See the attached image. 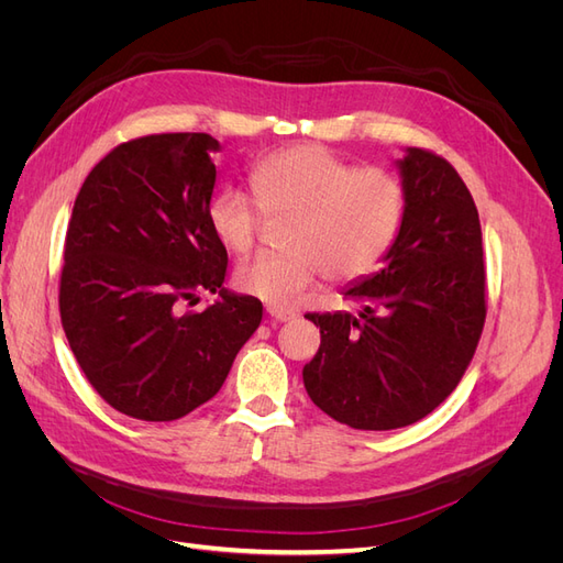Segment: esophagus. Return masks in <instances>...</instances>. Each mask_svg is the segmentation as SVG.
<instances>
[{
    "label": "esophagus",
    "instance_id": "obj_1",
    "mask_svg": "<svg viewBox=\"0 0 563 563\" xmlns=\"http://www.w3.org/2000/svg\"><path fill=\"white\" fill-rule=\"evenodd\" d=\"M267 314L272 321H291L296 314L286 312V310H277V308H267Z\"/></svg>",
    "mask_w": 563,
    "mask_h": 563
}]
</instances>
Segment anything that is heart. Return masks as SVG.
I'll use <instances>...</instances> for the list:
<instances>
[{
	"instance_id": "obj_1",
	"label": "heart",
	"mask_w": 563,
	"mask_h": 563,
	"mask_svg": "<svg viewBox=\"0 0 563 563\" xmlns=\"http://www.w3.org/2000/svg\"><path fill=\"white\" fill-rule=\"evenodd\" d=\"M251 195L218 192L207 209L216 240L234 255L261 242L267 220H286V251L258 255L234 272V286L272 308H291L323 275L335 284L371 277L395 249L406 218V187L397 174L302 143L251 166Z\"/></svg>"
}]
</instances>
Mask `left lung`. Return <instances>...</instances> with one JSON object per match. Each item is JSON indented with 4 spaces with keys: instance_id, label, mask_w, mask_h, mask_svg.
<instances>
[{
    "instance_id": "1",
    "label": "left lung",
    "mask_w": 563,
    "mask_h": 563,
    "mask_svg": "<svg viewBox=\"0 0 563 563\" xmlns=\"http://www.w3.org/2000/svg\"><path fill=\"white\" fill-rule=\"evenodd\" d=\"M406 218L385 267L345 298L362 312L308 314L321 345L302 368L310 399L354 430H397L457 387L486 321V267L474 199L432 150L399 162Z\"/></svg>"
}]
</instances>
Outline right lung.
Returning <instances> with one entry per match:
<instances>
[{"label":"right lung","mask_w":563,"mask_h":563,"mask_svg":"<svg viewBox=\"0 0 563 563\" xmlns=\"http://www.w3.org/2000/svg\"><path fill=\"white\" fill-rule=\"evenodd\" d=\"M209 133H152L117 145L84 180L65 234L58 308L84 376L119 413L168 422L223 387L263 305L223 288L228 251L207 209ZM199 290L221 300L185 313Z\"/></svg>","instance_id":"add662e5"}]
</instances>
